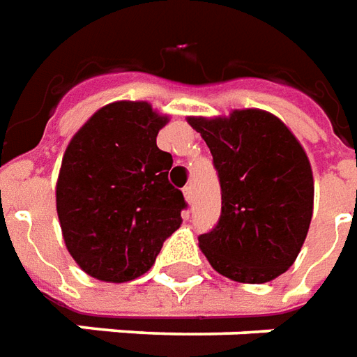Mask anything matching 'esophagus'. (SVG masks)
I'll use <instances>...</instances> for the list:
<instances>
[{"mask_svg":"<svg viewBox=\"0 0 357 357\" xmlns=\"http://www.w3.org/2000/svg\"><path fill=\"white\" fill-rule=\"evenodd\" d=\"M183 192H184V198H186V199H188V202H190V199H192V194H194V186H192V184H188V186H184Z\"/></svg>","mask_w":357,"mask_h":357,"instance_id":"1","label":"esophagus"}]
</instances>
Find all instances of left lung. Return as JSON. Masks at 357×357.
I'll return each instance as SVG.
<instances>
[{"instance_id":"left-lung-1","label":"left lung","mask_w":357,"mask_h":357,"mask_svg":"<svg viewBox=\"0 0 357 357\" xmlns=\"http://www.w3.org/2000/svg\"><path fill=\"white\" fill-rule=\"evenodd\" d=\"M206 140L221 184V217L199 234L215 271L261 284L287 271L313 213V174L304 148L282 121L259 109L190 117Z\"/></svg>"}]
</instances>
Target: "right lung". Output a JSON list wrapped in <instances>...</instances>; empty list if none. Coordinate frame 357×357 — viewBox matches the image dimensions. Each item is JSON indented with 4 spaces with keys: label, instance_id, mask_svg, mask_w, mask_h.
<instances>
[{
    "label": "right lung",
    "instance_id": "add662e5",
    "mask_svg": "<svg viewBox=\"0 0 357 357\" xmlns=\"http://www.w3.org/2000/svg\"><path fill=\"white\" fill-rule=\"evenodd\" d=\"M146 102H115L88 119L67 146L55 188L63 238L93 279L126 282L150 269L186 209L169 183L165 126Z\"/></svg>",
    "mask_w": 357,
    "mask_h": 357
}]
</instances>
